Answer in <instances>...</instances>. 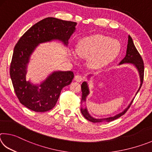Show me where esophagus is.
<instances>
[{
	"label": "esophagus",
	"mask_w": 152,
	"mask_h": 152,
	"mask_svg": "<svg viewBox=\"0 0 152 152\" xmlns=\"http://www.w3.org/2000/svg\"><path fill=\"white\" fill-rule=\"evenodd\" d=\"M74 80H75L76 82H82V80H83L84 77L81 75H76L75 76V78H74Z\"/></svg>",
	"instance_id": "obj_1"
}]
</instances>
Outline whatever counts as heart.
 Listing matches in <instances>:
<instances>
[{
	"mask_svg": "<svg viewBox=\"0 0 152 152\" xmlns=\"http://www.w3.org/2000/svg\"><path fill=\"white\" fill-rule=\"evenodd\" d=\"M121 50L119 41L112 39L104 35H94L80 40L76 51L70 50L71 57L88 59V63L92 68H100L108 65L116 58Z\"/></svg>",
	"mask_w": 152,
	"mask_h": 152,
	"instance_id": "heart-1",
	"label": "heart"
}]
</instances>
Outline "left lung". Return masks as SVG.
<instances>
[{
    "label": "left lung",
    "instance_id": "1",
    "mask_svg": "<svg viewBox=\"0 0 152 152\" xmlns=\"http://www.w3.org/2000/svg\"><path fill=\"white\" fill-rule=\"evenodd\" d=\"M132 64L133 66H134L135 67L139 73V76H140V87H139L138 91H137V92H136L135 94L136 95L137 94V92L140 91L141 85H142V83H143V75H144V65H143V61L142 58H141L140 54L139 53L137 49H136L134 43H133L132 38L131 37L130 35L128 36V42H127V51H126V55L125 56V58L120 61L119 65H121V64ZM91 76V75H89L88 78ZM81 89H82V92L81 103H82L83 102H86V97L88 96V95L90 94V91H89L88 85V83H87V82H82L81 85ZM133 99H134V98H133L132 101H131V102L129 103V104L128 105L127 107L125 108V109L123 110L121 113H120L119 114L115 115V116L113 117L103 118V119H96V118L92 117L91 115H90L88 110L86 109V107L85 108L81 107V113L83 115V116L85 117L87 120H88L92 123L110 122L118 119V118H119L120 117H121L122 115H124L125 113L127 112V110H128L129 108L130 107L131 105H132Z\"/></svg>",
    "mask_w": 152,
    "mask_h": 152
}]
</instances>
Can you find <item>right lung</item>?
<instances>
[{"mask_svg": "<svg viewBox=\"0 0 152 152\" xmlns=\"http://www.w3.org/2000/svg\"><path fill=\"white\" fill-rule=\"evenodd\" d=\"M76 25V22L45 18L28 29L15 45L10 76L20 102L29 109L42 113L53 109L61 90L70 84L74 76L72 71H54L39 84L27 81L31 56L40 43L58 40L68 45Z\"/></svg>", "mask_w": 152, "mask_h": 152, "instance_id": "1", "label": "right lung"}]
</instances>
